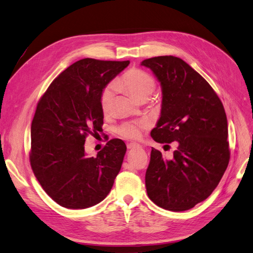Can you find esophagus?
<instances>
[{
  "mask_svg": "<svg viewBox=\"0 0 253 253\" xmlns=\"http://www.w3.org/2000/svg\"><path fill=\"white\" fill-rule=\"evenodd\" d=\"M137 147H140V146L138 144H135V143L127 144V149H133V148H137Z\"/></svg>",
  "mask_w": 253,
  "mask_h": 253,
  "instance_id": "obj_1",
  "label": "esophagus"
}]
</instances>
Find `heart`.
Returning <instances> with one entry per match:
<instances>
[{"label": "heart", "instance_id": "heart-1", "mask_svg": "<svg viewBox=\"0 0 253 253\" xmlns=\"http://www.w3.org/2000/svg\"><path fill=\"white\" fill-rule=\"evenodd\" d=\"M115 90L125 92L139 102H144L156 90V82L149 73L138 68H131L126 71L121 78L114 81L113 84H108L103 88L100 95V108L103 114L111 111ZM145 123L126 124L118 129L121 136L126 139H137L140 136V128Z\"/></svg>", "mask_w": 253, "mask_h": 253}]
</instances>
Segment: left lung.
Wrapping results in <instances>:
<instances>
[{"instance_id":"obj_1","label":"left lung","mask_w":253,"mask_h":253,"mask_svg":"<svg viewBox=\"0 0 253 253\" xmlns=\"http://www.w3.org/2000/svg\"><path fill=\"white\" fill-rule=\"evenodd\" d=\"M142 65L162 87L161 115L151 137L160 144L177 142L171 159L152 148L147 194L165 210L188 211L211 194L228 168L225 108L211 85L181 58L158 56Z\"/></svg>"}]
</instances>
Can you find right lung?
<instances>
[{
  "mask_svg": "<svg viewBox=\"0 0 253 253\" xmlns=\"http://www.w3.org/2000/svg\"><path fill=\"white\" fill-rule=\"evenodd\" d=\"M128 64L82 59L59 74L38 102L29 161L44 192L66 209L101 202L122 169L123 140H110L97 157L85 156L84 142L102 129L101 92Z\"/></svg>",
  "mask_w": 253,
  "mask_h": 253,
  "instance_id": "1",
  "label": "right lung"
}]
</instances>
